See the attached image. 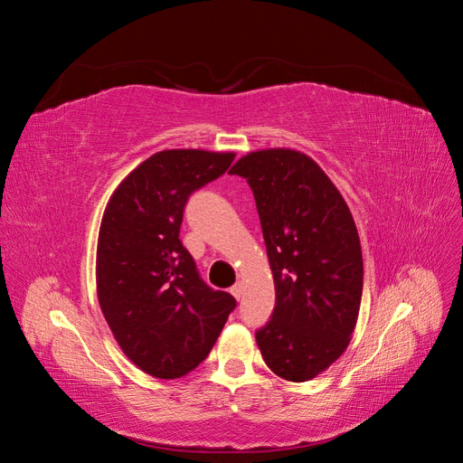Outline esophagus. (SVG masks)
Returning a JSON list of instances; mask_svg holds the SVG:
<instances>
[{"label": "esophagus", "mask_w": 463, "mask_h": 463, "mask_svg": "<svg viewBox=\"0 0 463 463\" xmlns=\"http://www.w3.org/2000/svg\"><path fill=\"white\" fill-rule=\"evenodd\" d=\"M230 293H232V296H233L235 299H241V296H243V284L237 282L235 286L230 288Z\"/></svg>", "instance_id": "1"}]
</instances>
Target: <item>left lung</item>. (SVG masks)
I'll use <instances>...</instances> for the list:
<instances>
[{"label": "left lung", "mask_w": 463, "mask_h": 463, "mask_svg": "<svg viewBox=\"0 0 463 463\" xmlns=\"http://www.w3.org/2000/svg\"><path fill=\"white\" fill-rule=\"evenodd\" d=\"M230 174L255 194L276 305L257 344L269 369L307 383L345 352L357 325L363 255L352 213L330 177L293 148L247 152Z\"/></svg>", "instance_id": "obj_1"}]
</instances>
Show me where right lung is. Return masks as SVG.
Masks as SVG:
<instances>
[{
    "instance_id": "right-lung-1",
    "label": "right lung",
    "mask_w": 463,
    "mask_h": 463,
    "mask_svg": "<svg viewBox=\"0 0 463 463\" xmlns=\"http://www.w3.org/2000/svg\"><path fill=\"white\" fill-rule=\"evenodd\" d=\"M233 152L152 154L111 193L96 245V293L121 352L156 378L206 359L235 299L208 288L179 240L189 194L220 177Z\"/></svg>"
}]
</instances>
